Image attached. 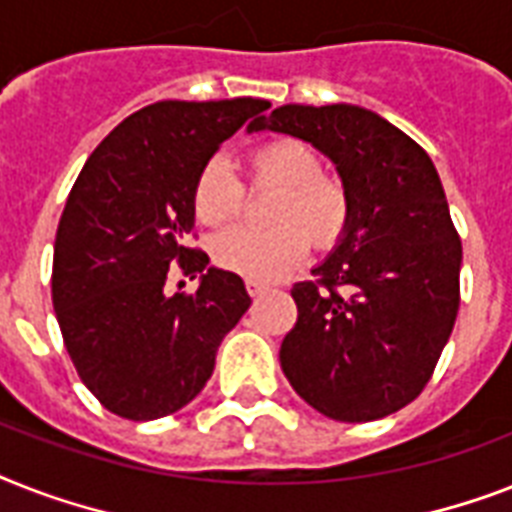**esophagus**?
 Returning <instances> with one entry per match:
<instances>
[{"instance_id": "34e87169", "label": "esophagus", "mask_w": 512, "mask_h": 512, "mask_svg": "<svg viewBox=\"0 0 512 512\" xmlns=\"http://www.w3.org/2000/svg\"><path fill=\"white\" fill-rule=\"evenodd\" d=\"M265 289H268V287H265V284H260V281H247V292L252 297H260Z\"/></svg>"}]
</instances>
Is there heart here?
Wrapping results in <instances>:
<instances>
[{"instance_id": "b5f03b06", "label": "heart", "mask_w": 512, "mask_h": 512, "mask_svg": "<svg viewBox=\"0 0 512 512\" xmlns=\"http://www.w3.org/2000/svg\"><path fill=\"white\" fill-rule=\"evenodd\" d=\"M255 185H276L271 220L276 228H231L212 244L220 268L249 281L281 279L313 247H332L348 231L350 193L340 177L321 172V159L300 140L281 138L257 146L249 156ZM244 204V185L223 156L204 162L191 188L193 215L201 225L220 228L231 223Z\"/></svg>"}]
</instances>
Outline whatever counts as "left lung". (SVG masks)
Instances as JSON below:
<instances>
[{
	"mask_svg": "<svg viewBox=\"0 0 512 512\" xmlns=\"http://www.w3.org/2000/svg\"><path fill=\"white\" fill-rule=\"evenodd\" d=\"M260 127L329 156L350 193L348 231L292 287L297 324L279 350L297 396L369 422L420 396L460 308L462 244L430 156L366 108L281 106Z\"/></svg>",
	"mask_w": 512,
	"mask_h": 512,
	"instance_id": "8db88e82",
	"label": "left lung"
}]
</instances>
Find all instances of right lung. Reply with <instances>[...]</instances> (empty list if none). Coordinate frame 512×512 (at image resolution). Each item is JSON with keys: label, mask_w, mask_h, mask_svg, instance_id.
Here are the masks:
<instances>
[{"label": "right lung", "mask_w": 512, "mask_h": 512, "mask_svg": "<svg viewBox=\"0 0 512 512\" xmlns=\"http://www.w3.org/2000/svg\"><path fill=\"white\" fill-rule=\"evenodd\" d=\"M265 108L260 98L140 108L92 151L68 193L52 305L82 382L124 420H159L199 396L252 303L236 273L188 247L191 188L220 143ZM175 262L200 273L191 296L163 292Z\"/></svg>", "instance_id": "right-lung-1"}]
</instances>
